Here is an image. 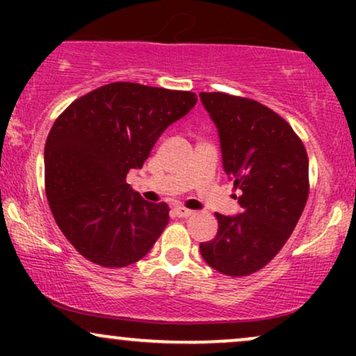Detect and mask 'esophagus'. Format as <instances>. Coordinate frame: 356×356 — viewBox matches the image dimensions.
I'll list each match as a JSON object with an SVG mask.
<instances>
[{"instance_id": "1", "label": "esophagus", "mask_w": 356, "mask_h": 356, "mask_svg": "<svg viewBox=\"0 0 356 356\" xmlns=\"http://www.w3.org/2000/svg\"><path fill=\"white\" fill-rule=\"evenodd\" d=\"M174 212H175V216H177V218H189V216L194 214V211L186 209V207H182V206L174 207Z\"/></svg>"}]
</instances>
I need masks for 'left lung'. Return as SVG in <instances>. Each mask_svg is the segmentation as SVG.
Masks as SVG:
<instances>
[{
	"mask_svg": "<svg viewBox=\"0 0 356 356\" xmlns=\"http://www.w3.org/2000/svg\"><path fill=\"white\" fill-rule=\"evenodd\" d=\"M199 97L218 127L224 172L243 192L239 214H216L218 234L199 249L222 275H252L281 251L301 218L308 154L291 125L266 105L220 92Z\"/></svg>",
	"mask_w": 356,
	"mask_h": 356,
	"instance_id": "8db88e82",
	"label": "left lung"
}]
</instances>
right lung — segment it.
<instances>
[{"label":"right lung","instance_id":"1","mask_svg":"<svg viewBox=\"0 0 356 356\" xmlns=\"http://www.w3.org/2000/svg\"><path fill=\"white\" fill-rule=\"evenodd\" d=\"M195 104L192 92L115 81L56 118L44 144V189L60 231L85 259L125 268L152 249L169 206L144 201L125 177Z\"/></svg>","mask_w":356,"mask_h":356}]
</instances>
